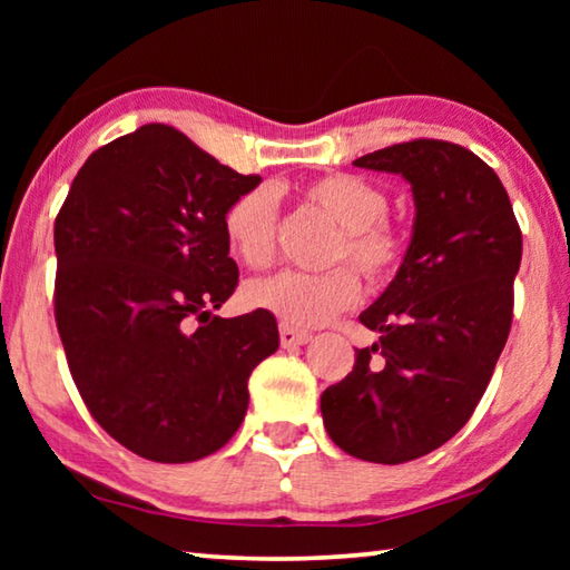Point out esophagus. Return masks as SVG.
<instances>
[{
    "instance_id": "1",
    "label": "esophagus",
    "mask_w": 570,
    "mask_h": 570,
    "mask_svg": "<svg viewBox=\"0 0 570 570\" xmlns=\"http://www.w3.org/2000/svg\"><path fill=\"white\" fill-rule=\"evenodd\" d=\"M278 340H282L284 350H292V346H302L306 342H312V334L302 332V330H294V326L282 324V330H278Z\"/></svg>"
}]
</instances>
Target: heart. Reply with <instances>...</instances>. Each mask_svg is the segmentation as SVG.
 <instances>
[{
	"label": "heart",
	"mask_w": 570,
	"mask_h": 570,
	"mask_svg": "<svg viewBox=\"0 0 570 570\" xmlns=\"http://www.w3.org/2000/svg\"><path fill=\"white\" fill-rule=\"evenodd\" d=\"M298 198L340 226L330 250L332 264L356 266L372 286L392 282L407 256V236L384 216L387 196L380 186L352 173H332L302 183ZM220 224L230 254L246 266L264 268L274 262L278 204L272 188L258 186L240 193L228 204ZM356 272L350 266H334L322 274L282 272L250 282L246 298L282 324L308 330L360 302L362 284Z\"/></svg>",
	"instance_id": "1"
}]
</instances>
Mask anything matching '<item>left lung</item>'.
Segmentation results:
<instances>
[{
	"label": "left lung",
	"instance_id": "obj_1",
	"mask_svg": "<svg viewBox=\"0 0 570 570\" xmlns=\"http://www.w3.org/2000/svg\"><path fill=\"white\" fill-rule=\"evenodd\" d=\"M354 166L400 173L414 196L404 264L360 322L380 342L322 394L350 455L400 465L458 435L493 377L513 322L523 236L498 173L448 140L417 138Z\"/></svg>",
	"mask_w": 570,
	"mask_h": 570
}]
</instances>
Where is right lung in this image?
Here are the masks:
<instances>
[{"instance_id":"add662e5","label":"right lung","mask_w":570,"mask_h":570,"mask_svg":"<svg viewBox=\"0 0 570 570\" xmlns=\"http://www.w3.org/2000/svg\"><path fill=\"white\" fill-rule=\"evenodd\" d=\"M240 176L180 130L142 125L85 160L55 218V322L95 422L135 455L193 462L234 438L274 314L220 320L238 266L224 214Z\"/></svg>"}]
</instances>
